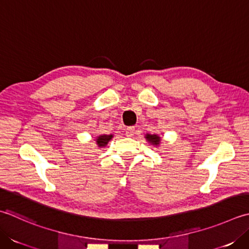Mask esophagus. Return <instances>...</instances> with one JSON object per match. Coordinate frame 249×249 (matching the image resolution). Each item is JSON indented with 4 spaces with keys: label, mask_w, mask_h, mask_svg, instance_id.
<instances>
[{
    "label": "esophagus",
    "mask_w": 249,
    "mask_h": 249,
    "mask_svg": "<svg viewBox=\"0 0 249 249\" xmlns=\"http://www.w3.org/2000/svg\"><path fill=\"white\" fill-rule=\"evenodd\" d=\"M125 133H126V136H128V137H133L135 134V127H133V126L127 127L125 129Z\"/></svg>",
    "instance_id": "obj_1"
}]
</instances>
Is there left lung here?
<instances>
[{"instance_id": "1", "label": "left lung", "mask_w": 249, "mask_h": 249, "mask_svg": "<svg viewBox=\"0 0 249 249\" xmlns=\"http://www.w3.org/2000/svg\"><path fill=\"white\" fill-rule=\"evenodd\" d=\"M145 139H147L150 143L155 144V145L160 144V137H159L158 135H150V134H147V135H145Z\"/></svg>"}]
</instances>
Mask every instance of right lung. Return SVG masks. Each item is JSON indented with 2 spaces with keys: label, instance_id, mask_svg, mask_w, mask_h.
<instances>
[{
  "label": "right lung",
  "instance_id": "obj_1",
  "mask_svg": "<svg viewBox=\"0 0 249 249\" xmlns=\"http://www.w3.org/2000/svg\"><path fill=\"white\" fill-rule=\"evenodd\" d=\"M112 137H113V135H100V136H98V137H97V139H96L97 145H98L99 148L106 147V145L108 144L109 141L112 139Z\"/></svg>",
  "mask_w": 249,
  "mask_h": 249
}]
</instances>
